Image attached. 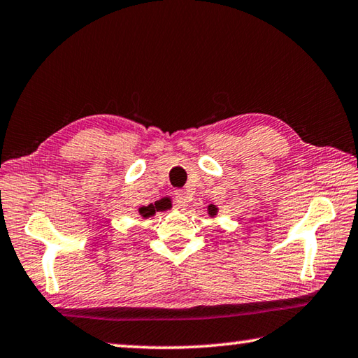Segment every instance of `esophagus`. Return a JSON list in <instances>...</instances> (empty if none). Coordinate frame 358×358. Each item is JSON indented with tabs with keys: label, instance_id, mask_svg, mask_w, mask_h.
Instances as JSON below:
<instances>
[{
	"label": "esophagus",
	"instance_id": "1",
	"mask_svg": "<svg viewBox=\"0 0 358 358\" xmlns=\"http://www.w3.org/2000/svg\"><path fill=\"white\" fill-rule=\"evenodd\" d=\"M173 201L178 208H183V207H186V203L189 202V196H187L186 191L178 189L173 192Z\"/></svg>",
	"mask_w": 358,
	"mask_h": 358
}]
</instances>
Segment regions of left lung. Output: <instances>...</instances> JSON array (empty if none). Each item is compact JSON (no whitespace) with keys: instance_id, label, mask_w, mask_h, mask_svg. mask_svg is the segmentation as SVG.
Here are the masks:
<instances>
[{"instance_id":"obj_1","label":"left lung","mask_w":358,"mask_h":358,"mask_svg":"<svg viewBox=\"0 0 358 358\" xmlns=\"http://www.w3.org/2000/svg\"><path fill=\"white\" fill-rule=\"evenodd\" d=\"M216 211H217V208L215 207V205H210V207H208V215L210 216H215Z\"/></svg>"}]
</instances>
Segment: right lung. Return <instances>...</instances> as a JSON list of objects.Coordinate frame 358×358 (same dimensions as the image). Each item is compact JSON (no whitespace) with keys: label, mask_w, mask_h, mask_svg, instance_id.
Here are the masks:
<instances>
[{"label":"right lung","mask_w":358,"mask_h":358,"mask_svg":"<svg viewBox=\"0 0 358 358\" xmlns=\"http://www.w3.org/2000/svg\"><path fill=\"white\" fill-rule=\"evenodd\" d=\"M159 210H164V203H162V202H156L155 205L151 203V205H148V207H141V208H138V213H141L143 217H150Z\"/></svg>","instance_id":"obj_1"}]
</instances>
